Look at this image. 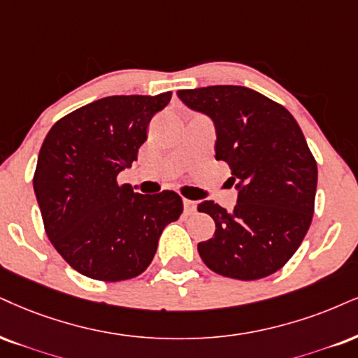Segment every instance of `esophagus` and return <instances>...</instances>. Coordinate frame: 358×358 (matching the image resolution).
I'll list each match as a JSON object with an SVG mask.
<instances>
[{
	"mask_svg": "<svg viewBox=\"0 0 358 358\" xmlns=\"http://www.w3.org/2000/svg\"><path fill=\"white\" fill-rule=\"evenodd\" d=\"M196 207H197V204L194 201L184 199V210H186V214H194V213H196Z\"/></svg>",
	"mask_w": 358,
	"mask_h": 358,
	"instance_id": "34e87169",
	"label": "esophagus"
}]
</instances>
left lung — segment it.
Listing matches in <instances>:
<instances>
[{"label": "left lung", "instance_id": "obj_1", "mask_svg": "<svg viewBox=\"0 0 358 358\" xmlns=\"http://www.w3.org/2000/svg\"><path fill=\"white\" fill-rule=\"evenodd\" d=\"M178 96L213 117L215 159L227 162L239 189L232 210L214 201L197 206L215 222L213 239L197 244L201 259L219 275L264 279L289 262L310 227L314 154L292 114L250 87L207 86Z\"/></svg>", "mask_w": 358, "mask_h": 358}]
</instances>
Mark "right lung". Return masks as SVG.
<instances>
[{
	"instance_id": "right-lung-1",
	"label": "right lung",
	"mask_w": 358,
	"mask_h": 358,
	"mask_svg": "<svg viewBox=\"0 0 358 358\" xmlns=\"http://www.w3.org/2000/svg\"><path fill=\"white\" fill-rule=\"evenodd\" d=\"M171 96H108L66 114L43 141L33 187L44 231L61 257L90 279L138 277L152 262L164 227L182 214L174 191L148 196L117 182Z\"/></svg>"
}]
</instances>
